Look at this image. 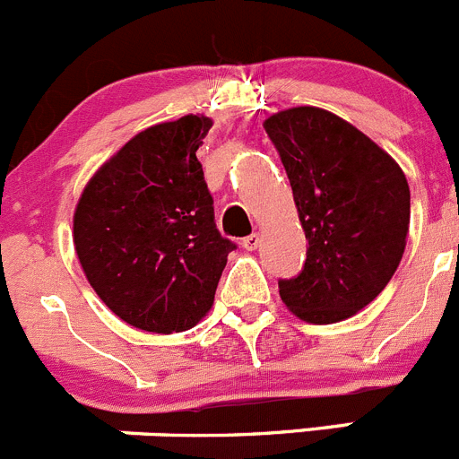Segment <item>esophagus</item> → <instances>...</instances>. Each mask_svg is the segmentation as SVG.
Returning a JSON list of instances; mask_svg holds the SVG:
<instances>
[{
	"label": "esophagus",
	"instance_id": "1",
	"mask_svg": "<svg viewBox=\"0 0 459 459\" xmlns=\"http://www.w3.org/2000/svg\"><path fill=\"white\" fill-rule=\"evenodd\" d=\"M259 243H261V237H259V234H250V237L243 238L241 246L246 247L247 252H252V250H256V247H259Z\"/></svg>",
	"mask_w": 459,
	"mask_h": 459
}]
</instances>
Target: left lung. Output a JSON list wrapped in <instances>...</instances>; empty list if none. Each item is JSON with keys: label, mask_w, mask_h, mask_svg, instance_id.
<instances>
[{"label": "left lung", "mask_w": 459, "mask_h": 459, "mask_svg": "<svg viewBox=\"0 0 459 459\" xmlns=\"http://www.w3.org/2000/svg\"><path fill=\"white\" fill-rule=\"evenodd\" d=\"M264 128L308 238L302 273L279 281L281 302L311 325L347 320L401 264L410 225L405 173L368 134L322 108H288Z\"/></svg>", "instance_id": "1"}]
</instances>
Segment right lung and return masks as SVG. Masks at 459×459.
Wrapping results in <instances>:
<instances>
[{
	"instance_id": "add662e5",
	"label": "right lung",
	"mask_w": 459,
	"mask_h": 459,
	"mask_svg": "<svg viewBox=\"0 0 459 459\" xmlns=\"http://www.w3.org/2000/svg\"><path fill=\"white\" fill-rule=\"evenodd\" d=\"M213 121L186 115L126 142L90 178L74 247L101 302L142 331L178 333L209 313L234 243L213 222L195 151Z\"/></svg>"
}]
</instances>
